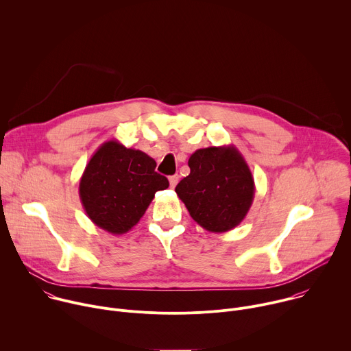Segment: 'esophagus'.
Returning <instances> with one entry per match:
<instances>
[{
    "mask_svg": "<svg viewBox=\"0 0 351 351\" xmlns=\"http://www.w3.org/2000/svg\"><path fill=\"white\" fill-rule=\"evenodd\" d=\"M179 179H180V176H179V175H172V176H169V184H171V187H172V189L178 184Z\"/></svg>",
    "mask_w": 351,
    "mask_h": 351,
    "instance_id": "obj_1",
    "label": "esophagus"
}]
</instances>
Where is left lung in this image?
Wrapping results in <instances>:
<instances>
[{
    "mask_svg": "<svg viewBox=\"0 0 351 351\" xmlns=\"http://www.w3.org/2000/svg\"><path fill=\"white\" fill-rule=\"evenodd\" d=\"M190 173L176 186L178 197L197 224L210 232H226L247 216L255 197L252 172L234 145L195 150Z\"/></svg>",
    "mask_w": 351,
    "mask_h": 351,
    "instance_id": "left-lung-1",
    "label": "left lung"
}]
</instances>
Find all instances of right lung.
<instances>
[{"label": "right lung", "instance_id": "add662e5", "mask_svg": "<svg viewBox=\"0 0 351 351\" xmlns=\"http://www.w3.org/2000/svg\"><path fill=\"white\" fill-rule=\"evenodd\" d=\"M156 161L119 141L104 142L90 157L80 179V199L95 226L120 236L145 215L154 194L169 182L157 173Z\"/></svg>", "mask_w": 351, "mask_h": 351}]
</instances>
